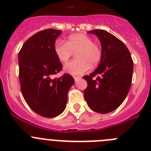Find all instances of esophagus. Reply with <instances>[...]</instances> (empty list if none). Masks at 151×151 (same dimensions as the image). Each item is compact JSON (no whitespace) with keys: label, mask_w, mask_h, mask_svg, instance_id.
Segmentation results:
<instances>
[{"label":"esophagus","mask_w":151,"mask_h":151,"mask_svg":"<svg viewBox=\"0 0 151 151\" xmlns=\"http://www.w3.org/2000/svg\"><path fill=\"white\" fill-rule=\"evenodd\" d=\"M73 78H74L75 81H76V82H77V81H78V79H80V78H81V77H79V76H74V77H73Z\"/></svg>","instance_id":"34e87169"}]
</instances>
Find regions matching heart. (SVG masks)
Wrapping results in <instances>:
<instances>
[{
	"label": "heart",
	"mask_w": 151,
	"mask_h": 151,
	"mask_svg": "<svg viewBox=\"0 0 151 151\" xmlns=\"http://www.w3.org/2000/svg\"><path fill=\"white\" fill-rule=\"evenodd\" d=\"M57 59L66 63L73 53H76L77 59L68 63L64 69L68 73L82 75L91 66H97L102 59V48L99 44L92 41L90 36L83 33L69 35L67 41L59 40L54 45Z\"/></svg>",
	"instance_id": "b5f03b06"
}]
</instances>
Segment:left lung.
I'll return each mask as SVG.
<instances>
[{
    "label": "left lung",
    "mask_w": 151,
    "mask_h": 151,
    "mask_svg": "<svg viewBox=\"0 0 151 151\" xmlns=\"http://www.w3.org/2000/svg\"><path fill=\"white\" fill-rule=\"evenodd\" d=\"M99 38L102 59L99 66L83 76L88 86L84 97L92 110L107 113L122 104L132 84L133 60L125 44L116 36L101 29L88 32Z\"/></svg>",
    "instance_id": "obj_1"
}]
</instances>
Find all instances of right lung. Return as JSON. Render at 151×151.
Wrapping results in <instances>:
<instances>
[{"instance_id": "right-lung-1", "label": "right lung", "mask_w": 151, "mask_h": 151, "mask_svg": "<svg viewBox=\"0 0 151 151\" xmlns=\"http://www.w3.org/2000/svg\"><path fill=\"white\" fill-rule=\"evenodd\" d=\"M61 32L53 29L40 31L23 44L18 54L22 96L35 113L47 118L57 116L65 110L68 91L74 83L68 73L53 78L63 68L54 52Z\"/></svg>"}]
</instances>
